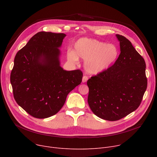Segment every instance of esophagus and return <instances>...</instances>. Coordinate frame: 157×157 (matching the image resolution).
Masks as SVG:
<instances>
[{"label": "esophagus", "instance_id": "34e87169", "mask_svg": "<svg viewBox=\"0 0 157 157\" xmlns=\"http://www.w3.org/2000/svg\"><path fill=\"white\" fill-rule=\"evenodd\" d=\"M88 79V76H84L83 77V79H82V82H83V83H85V82H86V81H87Z\"/></svg>", "mask_w": 157, "mask_h": 157}]
</instances>
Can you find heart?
Returning <instances> with one entry per match:
<instances>
[{
  "mask_svg": "<svg viewBox=\"0 0 157 157\" xmlns=\"http://www.w3.org/2000/svg\"><path fill=\"white\" fill-rule=\"evenodd\" d=\"M118 49L113 44H107L94 39L81 38L74 44V51L69 49L67 59L73 63L85 60V68L90 74H98L109 67L116 61Z\"/></svg>",
  "mask_w": 157,
  "mask_h": 157,
  "instance_id": "1",
  "label": "heart"
}]
</instances>
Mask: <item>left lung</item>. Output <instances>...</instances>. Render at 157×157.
Wrapping results in <instances>:
<instances>
[{
  "label": "left lung",
  "mask_w": 157,
  "mask_h": 157,
  "mask_svg": "<svg viewBox=\"0 0 157 157\" xmlns=\"http://www.w3.org/2000/svg\"><path fill=\"white\" fill-rule=\"evenodd\" d=\"M120 54L107 70L87 81L88 103L102 119L117 121L136 110L147 88L146 63L124 36L117 34Z\"/></svg>",
  "instance_id": "obj_1"
}]
</instances>
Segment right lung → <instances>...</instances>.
<instances>
[{
	"mask_svg": "<svg viewBox=\"0 0 157 157\" xmlns=\"http://www.w3.org/2000/svg\"><path fill=\"white\" fill-rule=\"evenodd\" d=\"M63 33L39 32L16 53L10 81L16 102L32 117L46 118L62 108L67 95L81 84L83 72L67 71L59 57Z\"/></svg>",
	"mask_w": 157,
	"mask_h": 157,
	"instance_id": "add662e5",
	"label": "right lung"
}]
</instances>
